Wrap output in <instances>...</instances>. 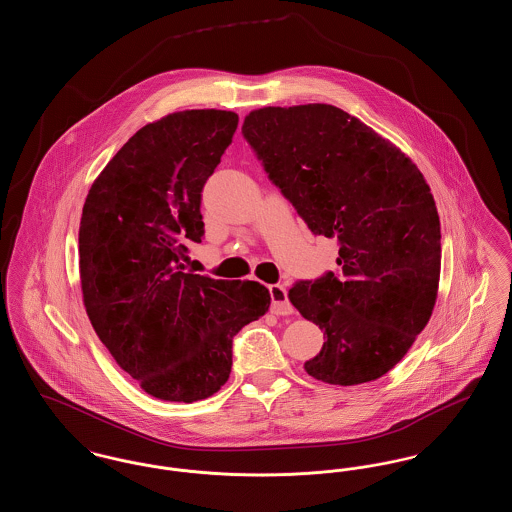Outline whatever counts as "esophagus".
Listing matches in <instances>:
<instances>
[{"instance_id": "obj_1", "label": "esophagus", "mask_w": 512, "mask_h": 512, "mask_svg": "<svg viewBox=\"0 0 512 512\" xmlns=\"http://www.w3.org/2000/svg\"><path fill=\"white\" fill-rule=\"evenodd\" d=\"M268 292H270V299H272V313L278 315V317H286V315H292L293 307L288 299V292L284 286L280 284H274V286H268Z\"/></svg>"}]
</instances>
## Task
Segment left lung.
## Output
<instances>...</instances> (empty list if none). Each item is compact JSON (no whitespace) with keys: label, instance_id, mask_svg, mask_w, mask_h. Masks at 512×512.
I'll use <instances>...</instances> for the list:
<instances>
[{"label":"left lung","instance_id":"8db88e82","mask_svg":"<svg viewBox=\"0 0 512 512\" xmlns=\"http://www.w3.org/2000/svg\"><path fill=\"white\" fill-rule=\"evenodd\" d=\"M270 182L315 236L340 242V272L299 280L293 307L324 332L309 376L334 386L384 376L432 317L441 230L413 161L334 105L263 107L242 126Z\"/></svg>","mask_w":512,"mask_h":512}]
</instances>
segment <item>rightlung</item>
Instances as JSON below:
<instances>
[{
	"label": "right lung",
	"instance_id": "right-lung-1",
	"mask_svg": "<svg viewBox=\"0 0 512 512\" xmlns=\"http://www.w3.org/2000/svg\"><path fill=\"white\" fill-rule=\"evenodd\" d=\"M238 115L192 109L140 128L92 184L80 220V282L90 322L124 372L163 401L194 403L226 384L232 340L263 317L251 280L184 272L205 234L201 192Z\"/></svg>",
	"mask_w": 512,
	"mask_h": 512
}]
</instances>
